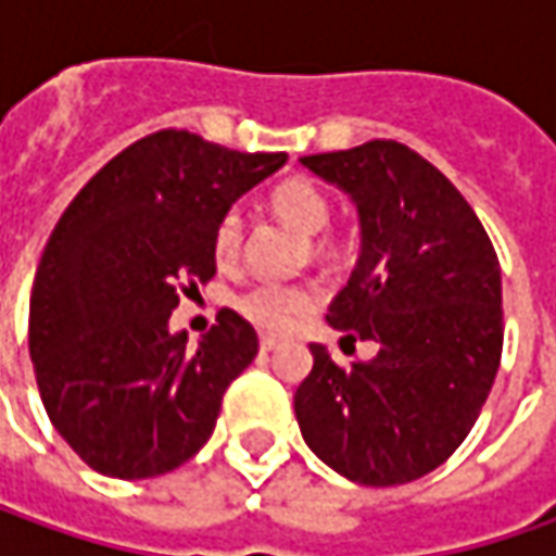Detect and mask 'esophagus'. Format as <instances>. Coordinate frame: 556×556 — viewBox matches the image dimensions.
Segmentation results:
<instances>
[{
    "mask_svg": "<svg viewBox=\"0 0 556 556\" xmlns=\"http://www.w3.org/2000/svg\"><path fill=\"white\" fill-rule=\"evenodd\" d=\"M278 346H281L278 337H271V333H263V337H260V350H263V353H275Z\"/></svg>",
    "mask_w": 556,
    "mask_h": 556,
    "instance_id": "1",
    "label": "esophagus"
}]
</instances>
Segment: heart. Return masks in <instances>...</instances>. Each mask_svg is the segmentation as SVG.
<instances>
[{
    "label": "heart",
    "instance_id": "1",
    "mask_svg": "<svg viewBox=\"0 0 556 556\" xmlns=\"http://www.w3.org/2000/svg\"><path fill=\"white\" fill-rule=\"evenodd\" d=\"M268 203L275 210V216L285 225H290L300 235H312L309 250L312 256H331L333 238L321 235V228L331 223L333 206L328 194L309 179H285L281 185L271 188ZM319 235L315 236L314 231ZM213 250L216 260L223 266H235L244 253V216L238 210H225L213 231ZM318 285L312 281H296V285H285V281H260L253 288H247L238 296V312L244 315L250 325L263 328V331L281 333L288 331L290 325L309 312L318 303Z\"/></svg>",
    "mask_w": 556,
    "mask_h": 556
}]
</instances>
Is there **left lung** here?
I'll return each mask as SVG.
<instances>
[{"label":"left lung","mask_w":556,"mask_h":556,"mask_svg":"<svg viewBox=\"0 0 556 556\" xmlns=\"http://www.w3.org/2000/svg\"><path fill=\"white\" fill-rule=\"evenodd\" d=\"M358 206L362 253L328 321L374 340V358L340 368L312 343L293 395L303 439L362 485L437 470L477 424L504 346L495 247L455 185L408 144L374 139L303 157Z\"/></svg>","instance_id":"8db88e82"}]
</instances>
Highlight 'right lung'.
<instances>
[{
	"mask_svg": "<svg viewBox=\"0 0 556 556\" xmlns=\"http://www.w3.org/2000/svg\"><path fill=\"white\" fill-rule=\"evenodd\" d=\"M285 161L161 129L104 163L58 219L33 281L30 358L49 420L92 470L161 477L213 437L260 340L223 309L188 350L169 315L216 275L219 216Z\"/></svg>",
	"mask_w": 556,
	"mask_h": 556,
	"instance_id": "obj_1",
	"label": "right lung"
}]
</instances>
